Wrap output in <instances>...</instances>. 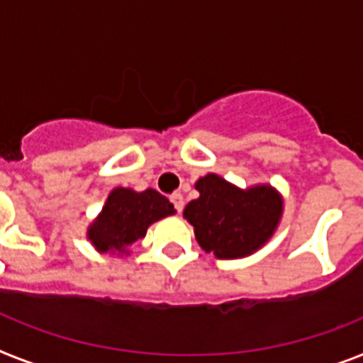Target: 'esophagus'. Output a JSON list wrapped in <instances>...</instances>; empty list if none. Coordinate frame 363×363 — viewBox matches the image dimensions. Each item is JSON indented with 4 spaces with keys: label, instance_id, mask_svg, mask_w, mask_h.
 I'll use <instances>...</instances> for the list:
<instances>
[{
    "label": "esophagus",
    "instance_id": "34e87169",
    "mask_svg": "<svg viewBox=\"0 0 363 363\" xmlns=\"http://www.w3.org/2000/svg\"><path fill=\"white\" fill-rule=\"evenodd\" d=\"M170 200H172L176 211H178V213H179V211H182V209H184V206H185L184 196H182V193H174V194H172V196H170Z\"/></svg>",
    "mask_w": 363,
    "mask_h": 363
}]
</instances>
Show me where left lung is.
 Here are the masks:
<instances>
[{
    "instance_id": "8db88e82",
    "label": "left lung",
    "mask_w": 363,
    "mask_h": 363,
    "mask_svg": "<svg viewBox=\"0 0 363 363\" xmlns=\"http://www.w3.org/2000/svg\"><path fill=\"white\" fill-rule=\"evenodd\" d=\"M200 196L185 206L184 218L206 252L218 259H238L254 254L274 235L284 215V199L269 184L241 189L223 176L196 179Z\"/></svg>"
}]
</instances>
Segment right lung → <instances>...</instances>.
I'll use <instances>...</instances> for the list:
<instances>
[{
	"label": "right lung",
	"mask_w": 363,
	"mask_h": 363,
	"mask_svg": "<svg viewBox=\"0 0 363 363\" xmlns=\"http://www.w3.org/2000/svg\"><path fill=\"white\" fill-rule=\"evenodd\" d=\"M174 213V206L155 189L137 193L130 187H115L89 224L86 239L100 254L130 256L131 245L145 239L152 224Z\"/></svg>",
	"instance_id": "add662e5"
}]
</instances>
